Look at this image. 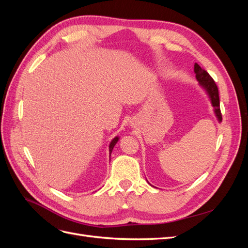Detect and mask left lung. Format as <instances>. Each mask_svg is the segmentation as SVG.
<instances>
[{
  "label": "left lung",
  "mask_w": 248,
  "mask_h": 248,
  "mask_svg": "<svg viewBox=\"0 0 248 248\" xmlns=\"http://www.w3.org/2000/svg\"><path fill=\"white\" fill-rule=\"evenodd\" d=\"M194 73H196V78L199 80L201 86L204 88L209 97L210 100H211L212 106L214 108L215 115L218 119V121L221 122L222 116H221V111H220V107H219V94H218V88H217L214 79L211 78V76L205 70L202 69V67L199 64H194Z\"/></svg>",
  "instance_id": "1"
}]
</instances>
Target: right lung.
Instances as JSON below:
<instances>
[{"label":"right lung","mask_w":248,"mask_h":248,"mask_svg":"<svg viewBox=\"0 0 248 248\" xmlns=\"http://www.w3.org/2000/svg\"><path fill=\"white\" fill-rule=\"evenodd\" d=\"M119 140V138L118 137H116L114 140H112L111 141H110V144H109V154L111 153V151H112V149H114V147H115V145L117 144V141Z\"/></svg>","instance_id":"obj_1"}]
</instances>
